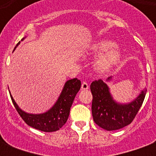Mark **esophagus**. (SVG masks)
I'll return each instance as SVG.
<instances>
[{
  "instance_id": "1",
  "label": "esophagus",
  "mask_w": 156,
  "mask_h": 156,
  "mask_svg": "<svg viewBox=\"0 0 156 156\" xmlns=\"http://www.w3.org/2000/svg\"><path fill=\"white\" fill-rule=\"evenodd\" d=\"M88 88H89V86H88L87 83L83 82V83H82V90H87Z\"/></svg>"
}]
</instances>
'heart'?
<instances>
[{
	"mask_svg": "<svg viewBox=\"0 0 156 156\" xmlns=\"http://www.w3.org/2000/svg\"><path fill=\"white\" fill-rule=\"evenodd\" d=\"M90 52L93 54L104 52L95 63V70L101 73H107L112 69L120 61L121 57V49L114 46V43L109 40H101L93 44Z\"/></svg>",
	"mask_w": 156,
	"mask_h": 156,
	"instance_id": "heart-1",
	"label": "heart"
}]
</instances>
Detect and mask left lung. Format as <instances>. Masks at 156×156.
Listing matches in <instances>:
<instances>
[{
  "instance_id": "obj_1",
  "label": "left lung",
  "mask_w": 156,
  "mask_h": 156,
  "mask_svg": "<svg viewBox=\"0 0 156 156\" xmlns=\"http://www.w3.org/2000/svg\"><path fill=\"white\" fill-rule=\"evenodd\" d=\"M114 76L108 78L111 83ZM93 100L91 112L96 125L108 131L116 130L128 126L133 121L145 99L147 90L144 88L138 95L128 103H120L114 100L107 83L100 79L90 84Z\"/></svg>"
}]
</instances>
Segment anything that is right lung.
<instances>
[{
  "label": "right lung",
  "mask_w": 156,
  "mask_h": 156,
  "mask_svg": "<svg viewBox=\"0 0 156 156\" xmlns=\"http://www.w3.org/2000/svg\"><path fill=\"white\" fill-rule=\"evenodd\" d=\"M26 37L23 38L21 41L24 40ZM18 44H20V42L16 45L14 50ZM80 88L81 82L77 78L66 81L55 104L48 111L37 114L29 113L23 111L13 100L10 91L9 95L16 110L28 126L44 132H54L60 129L66 123L73 100Z\"/></svg>",
  "instance_id": "obj_1"
}]
</instances>
